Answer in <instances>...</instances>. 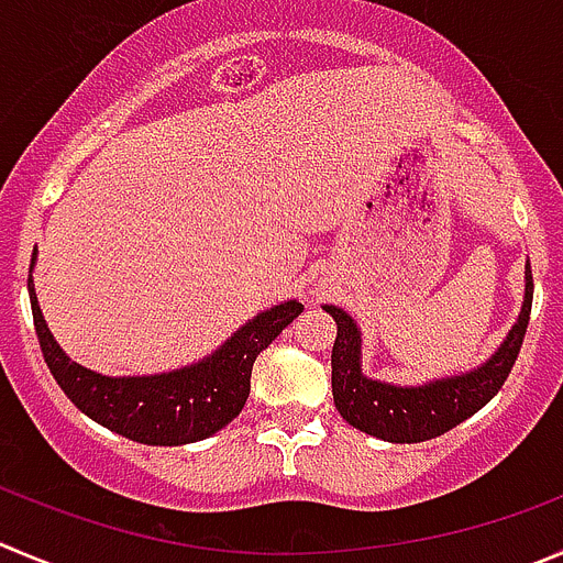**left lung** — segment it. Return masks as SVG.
Returning <instances> with one entry per match:
<instances>
[{"instance_id": "obj_1", "label": "left lung", "mask_w": 563, "mask_h": 563, "mask_svg": "<svg viewBox=\"0 0 563 563\" xmlns=\"http://www.w3.org/2000/svg\"><path fill=\"white\" fill-rule=\"evenodd\" d=\"M533 303V276L531 262L526 265V298L517 323L511 325L503 345L486 358L478 371L462 373V376L437 378L422 387H398V384L376 382L362 373V334L358 325L340 307H329L325 312L336 323L334 351H331V393L334 406L347 426L384 442H426V439L442 437L456 428L475 411L484 409L497 389L506 384L517 353L526 340L528 320H531Z\"/></svg>"}]
</instances>
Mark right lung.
Masks as SVG:
<instances>
[{"label":"right lung","mask_w":563,"mask_h":563,"mask_svg":"<svg viewBox=\"0 0 563 563\" xmlns=\"http://www.w3.org/2000/svg\"><path fill=\"white\" fill-rule=\"evenodd\" d=\"M26 287L37 342L68 400L99 426L143 445H187L229 426L243 411L251 393L256 356L303 312V303L298 301L278 303L249 320L212 356L196 365L157 376L112 378L77 365L63 353L37 307L32 276Z\"/></svg>","instance_id":"add662e5"}]
</instances>
